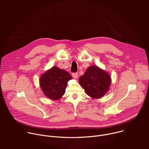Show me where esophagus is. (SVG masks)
Returning <instances> with one entry per match:
<instances>
[{
	"mask_svg": "<svg viewBox=\"0 0 149 149\" xmlns=\"http://www.w3.org/2000/svg\"><path fill=\"white\" fill-rule=\"evenodd\" d=\"M72 77L74 79H78V73H73V74H72Z\"/></svg>",
	"mask_w": 149,
	"mask_h": 149,
	"instance_id": "1",
	"label": "esophagus"
}]
</instances>
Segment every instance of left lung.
Wrapping results in <instances>:
<instances>
[{"instance_id": "1", "label": "left lung", "mask_w": 149, "mask_h": 149, "mask_svg": "<svg viewBox=\"0 0 149 149\" xmlns=\"http://www.w3.org/2000/svg\"><path fill=\"white\" fill-rule=\"evenodd\" d=\"M79 82L88 96L97 99L108 92L111 78L107 71L96 65H91L79 77Z\"/></svg>"}]
</instances>
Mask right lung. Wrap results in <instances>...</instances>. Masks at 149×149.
Here are the masks:
<instances>
[{"label":"right lung","instance_id":"add662e5","mask_svg":"<svg viewBox=\"0 0 149 149\" xmlns=\"http://www.w3.org/2000/svg\"><path fill=\"white\" fill-rule=\"evenodd\" d=\"M72 79L67 71L54 66L41 74L39 86L47 97L55 101L65 94L68 82Z\"/></svg>","mask_w":149,"mask_h":149}]
</instances>
